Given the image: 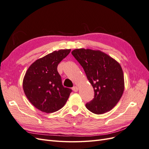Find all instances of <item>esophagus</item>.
I'll return each mask as SVG.
<instances>
[{
	"label": "esophagus",
	"instance_id": "obj_1",
	"mask_svg": "<svg viewBox=\"0 0 149 149\" xmlns=\"http://www.w3.org/2000/svg\"><path fill=\"white\" fill-rule=\"evenodd\" d=\"M73 90L74 92H77L78 91V88L77 86H74L73 87Z\"/></svg>",
	"mask_w": 149,
	"mask_h": 149
}]
</instances>
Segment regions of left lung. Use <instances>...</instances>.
<instances>
[{
  "mask_svg": "<svg viewBox=\"0 0 149 149\" xmlns=\"http://www.w3.org/2000/svg\"><path fill=\"white\" fill-rule=\"evenodd\" d=\"M71 53L83 67L94 89V98L86 107L96 114L111 110L124 89V74L119 63L100 50L80 48Z\"/></svg>",
  "mask_w": 149,
  "mask_h": 149,
  "instance_id": "obj_1",
  "label": "left lung"
}]
</instances>
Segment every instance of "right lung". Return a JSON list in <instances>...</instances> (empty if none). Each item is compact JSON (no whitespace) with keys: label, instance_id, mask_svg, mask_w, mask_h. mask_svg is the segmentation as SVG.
<instances>
[{"label":"right lung","instance_id":"add662e5","mask_svg":"<svg viewBox=\"0 0 149 149\" xmlns=\"http://www.w3.org/2000/svg\"><path fill=\"white\" fill-rule=\"evenodd\" d=\"M70 49L55 51L36 60L26 71L23 88L29 101L38 109L52 113L64 106L72 90L64 87L58 65Z\"/></svg>","mask_w":149,"mask_h":149}]
</instances>
